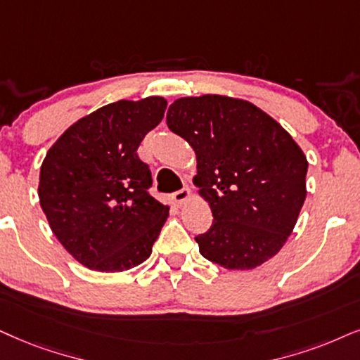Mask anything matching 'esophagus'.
<instances>
[{"mask_svg":"<svg viewBox=\"0 0 360 360\" xmlns=\"http://www.w3.org/2000/svg\"><path fill=\"white\" fill-rule=\"evenodd\" d=\"M171 198H172V201L177 204V206H181V204H184L186 201H189L191 191L188 188H184V189H181V191H176V193L172 194Z\"/></svg>","mask_w":360,"mask_h":360,"instance_id":"1","label":"esophagus"}]
</instances>
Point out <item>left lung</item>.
<instances>
[{"label": "left lung", "instance_id": "obj_1", "mask_svg": "<svg viewBox=\"0 0 360 360\" xmlns=\"http://www.w3.org/2000/svg\"><path fill=\"white\" fill-rule=\"evenodd\" d=\"M166 122L194 149V186L214 217L195 238L199 252L238 271L274 257L307 194V159L292 136L252 103L221 94L176 99Z\"/></svg>", "mask_w": 360, "mask_h": 360}]
</instances>
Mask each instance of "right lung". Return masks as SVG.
I'll return each mask as SVG.
<instances>
[{"mask_svg":"<svg viewBox=\"0 0 360 360\" xmlns=\"http://www.w3.org/2000/svg\"><path fill=\"white\" fill-rule=\"evenodd\" d=\"M166 108L161 96L106 104L68 127L41 165L49 227L91 271L122 272L151 256L169 206L149 194L151 171L138 148Z\"/></svg>","mask_w":360,"mask_h":360,"instance_id":"1","label":"right lung"}]
</instances>
